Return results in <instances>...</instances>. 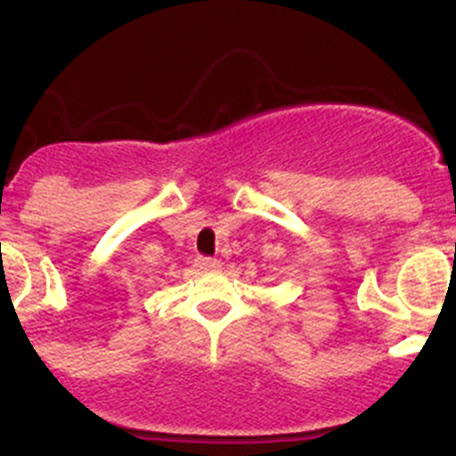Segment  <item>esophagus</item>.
I'll list each match as a JSON object with an SVG mask.
<instances>
[{"instance_id":"obj_1","label":"esophagus","mask_w":456,"mask_h":456,"mask_svg":"<svg viewBox=\"0 0 456 456\" xmlns=\"http://www.w3.org/2000/svg\"><path fill=\"white\" fill-rule=\"evenodd\" d=\"M196 266H199L200 271H218L220 260H216V257H199V260H196Z\"/></svg>"}]
</instances>
